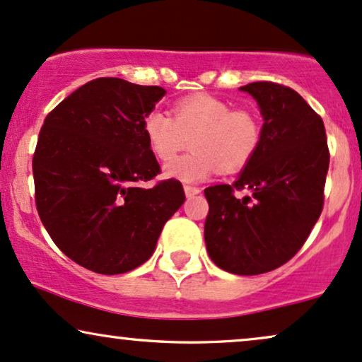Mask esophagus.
<instances>
[{
	"label": "esophagus",
	"mask_w": 362,
	"mask_h": 362,
	"mask_svg": "<svg viewBox=\"0 0 362 362\" xmlns=\"http://www.w3.org/2000/svg\"><path fill=\"white\" fill-rule=\"evenodd\" d=\"M185 193L188 198H194L196 194L202 193V188H196V186H185Z\"/></svg>",
	"instance_id": "34e87169"
}]
</instances>
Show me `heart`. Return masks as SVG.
Listing matches in <instances>:
<instances>
[{"mask_svg":"<svg viewBox=\"0 0 362 362\" xmlns=\"http://www.w3.org/2000/svg\"><path fill=\"white\" fill-rule=\"evenodd\" d=\"M147 146L160 160L173 159L186 146L191 153L164 166V174L182 182L206 180L216 169L235 173L247 166L262 139L260 120L248 109H231L228 102L208 95L182 97L173 117L153 109L142 120Z\"/></svg>","mask_w":362,"mask_h":362,"instance_id":"heart-1","label":"heart"}]
</instances>
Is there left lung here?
Listing matches in <instances>:
<instances>
[{
	"label": "left lung",
	"instance_id": "1",
	"mask_svg": "<svg viewBox=\"0 0 362 362\" xmlns=\"http://www.w3.org/2000/svg\"><path fill=\"white\" fill-rule=\"evenodd\" d=\"M260 107L262 139L233 185L204 189L208 255L225 272L258 275L287 263L324 206L329 147L319 114L290 87L253 82L240 87ZM235 190H248L236 199Z\"/></svg>",
	"mask_w": 362,
	"mask_h": 362
}]
</instances>
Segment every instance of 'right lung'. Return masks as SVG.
Segmentation results:
<instances>
[{
	"label": "right lung",
	"mask_w": 362,
	"mask_h": 362,
	"mask_svg": "<svg viewBox=\"0 0 362 362\" xmlns=\"http://www.w3.org/2000/svg\"><path fill=\"white\" fill-rule=\"evenodd\" d=\"M158 86L102 77L70 93L45 119L33 154L35 203L66 257L102 275L149 260L164 223L186 196L176 180L141 188L160 173L142 120Z\"/></svg>",
	"instance_id": "add662e5"
}]
</instances>
